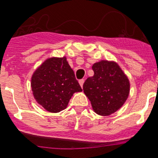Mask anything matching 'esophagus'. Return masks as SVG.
<instances>
[{"mask_svg":"<svg viewBox=\"0 0 158 158\" xmlns=\"http://www.w3.org/2000/svg\"><path fill=\"white\" fill-rule=\"evenodd\" d=\"M84 82H85L84 79H81V80H79V84H80V85L81 87H83V84H84Z\"/></svg>","mask_w":158,"mask_h":158,"instance_id":"1","label":"esophagus"}]
</instances>
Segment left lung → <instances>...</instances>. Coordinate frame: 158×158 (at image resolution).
Segmentation results:
<instances>
[{"mask_svg":"<svg viewBox=\"0 0 158 158\" xmlns=\"http://www.w3.org/2000/svg\"><path fill=\"white\" fill-rule=\"evenodd\" d=\"M94 75L83 85L85 94L100 115H109L123 105L129 94L130 84L118 64L101 60L92 66Z\"/></svg>","mask_w":158,"mask_h":158,"instance_id":"obj_1","label":"left lung"}]
</instances>
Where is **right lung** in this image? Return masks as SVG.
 <instances>
[{"instance_id":"right-lung-1","label":"right lung","mask_w":158,"mask_h":158,"mask_svg":"<svg viewBox=\"0 0 158 158\" xmlns=\"http://www.w3.org/2000/svg\"><path fill=\"white\" fill-rule=\"evenodd\" d=\"M31 88L38 103L52 113L65 109L73 94L82 91L66 57L44 61L34 73Z\"/></svg>"}]
</instances>
